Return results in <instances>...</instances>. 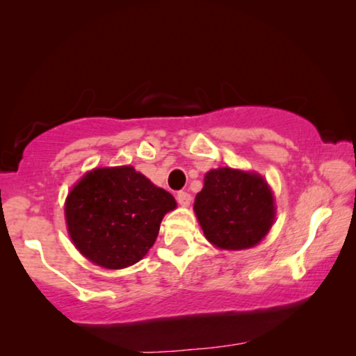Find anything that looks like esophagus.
<instances>
[{
  "instance_id": "esophagus-1",
  "label": "esophagus",
  "mask_w": 356,
  "mask_h": 356,
  "mask_svg": "<svg viewBox=\"0 0 356 356\" xmlns=\"http://www.w3.org/2000/svg\"><path fill=\"white\" fill-rule=\"evenodd\" d=\"M177 202L182 207H188L190 202H191V195H190V193H186V191H179L177 193Z\"/></svg>"
}]
</instances>
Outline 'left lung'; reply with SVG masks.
<instances>
[{"label": "left lung", "instance_id": "obj_1", "mask_svg": "<svg viewBox=\"0 0 356 356\" xmlns=\"http://www.w3.org/2000/svg\"><path fill=\"white\" fill-rule=\"evenodd\" d=\"M193 209L204 236L220 250L252 248L275 221L273 193L264 177L232 168L206 174Z\"/></svg>", "mask_w": 356, "mask_h": 356}]
</instances>
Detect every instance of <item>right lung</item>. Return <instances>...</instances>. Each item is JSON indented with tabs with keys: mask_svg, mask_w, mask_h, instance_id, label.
Masks as SVG:
<instances>
[{
	"mask_svg": "<svg viewBox=\"0 0 356 356\" xmlns=\"http://www.w3.org/2000/svg\"><path fill=\"white\" fill-rule=\"evenodd\" d=\"M176 206L171 193L134 166H116L84 174L70 190L64 212L76 250L95 265L119 270L147 254L161 220Z\"/></svg>",
	"mask_w": 356,
	"mask_h": 356,
	"instance_id": "add662e5",
	"label": "right lung"
}]
</instances>
